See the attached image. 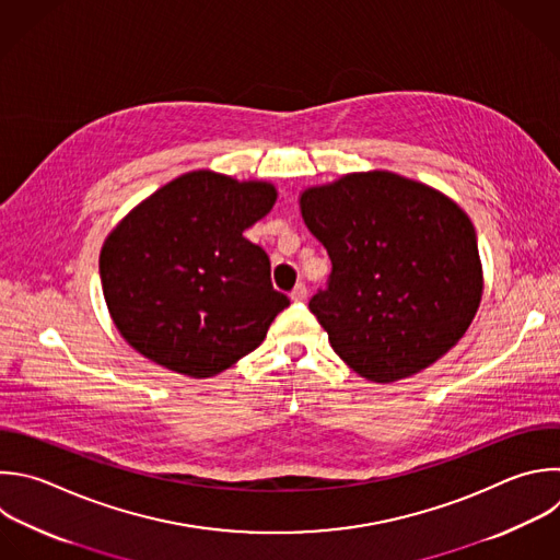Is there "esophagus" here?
Returning a JSON list of instances; mask_svg holds the SVG:
<instances>
[{
	"instance_id": "1",
	"label": "esophagus",
	"mask_w": 560,
	"mask_h": 560,
	"mask_svg": "<svg viewBox=\"0 0 560 560\" xmlns=\"http://www.w3.org/2000/svg\"><path fill=\"white\" fill-rule=\"evenodd\" d=\"M290 299H292V301H299V303L305 301V299H307V288H305V283H296L294 290L290 292Z\"/></svg>"
}]
</instances>
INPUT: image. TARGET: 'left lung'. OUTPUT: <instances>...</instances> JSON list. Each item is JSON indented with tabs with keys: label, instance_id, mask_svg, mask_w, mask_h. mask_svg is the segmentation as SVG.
<instances>
[{
	"label": "left lung",
	"instance_id": "obj_1",
	"mask_svg": "<svg viewBox=\"0 0 560 560\" xmlns=\"http://www.w3.org/2000/svg\"><path fill=\"white\" fill-rule=\"evenodd\" d=\"M331 275L310 312L362 378L396 383L440 360L472 323L483 272L468 215L392 171L347 173L301 194Z\"/></svg>",
	"mask_w": 560,
	"mask_h": 560
}]
</instances>
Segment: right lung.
Segmentation results:
<instances>
[{
    "label": "right lung",
    "mask_w": 560,
    "mask_h": 560,
    "mask_svg": "<svg viewBox=\"0 0 560 560\" xmlns=\"http://www.w3.org/2000/svg\"><path fill=\"white\" fill-rule=\"evenodd\" d=\"M277 202L270 182L184 173L107 235L101 283L120 336L177 374L211 378L257 349L290 305L244 231Z\"/></svg>",
    "instance_id": "add662e5"
}]
</instances>
